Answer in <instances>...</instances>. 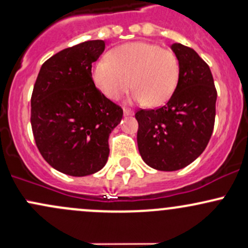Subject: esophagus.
I'll use <instances>...</instances> for the list:
<instances>
[{
    "label": "esophagus",
    "instance_id": "obj_1",
    "mask_svg": "<svg viewBox=\"0 0 248 248\" xmlns=\"http://www.w3.org/2000/svg\"><path fill=\"white\" fill-rule=\"evenodd\" d=\"M124 116H133V115H134V113H133V111L129 110V109H124Z\"/></svg>",
    "mask_w": 248,
    "mask_h": 248
}]
</instances>
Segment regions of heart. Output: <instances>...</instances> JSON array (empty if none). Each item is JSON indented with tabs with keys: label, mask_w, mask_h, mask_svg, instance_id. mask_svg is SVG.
Here are the masks:
<instances>
[{
	"label": "heart",
	"mask_w": 248,
	"mask_h": 248,
	"mask_svg": "<svg viewBox=\"0 0 248 248\" xmlns=\"http://www.w3.org/2000/svg\"><path fill=\"white\" fill-rule=\"evenodd\" d=\"M93 78L108 99L118 100L132 87L130 102L149 101L153 106L167 101L179 80V62L168 49L148 42H132L111 50L110 59L95 64Z\"/></svg>",
	"instance_id": "obj_1"
}]
</instances>
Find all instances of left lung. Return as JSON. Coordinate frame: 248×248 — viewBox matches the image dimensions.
I'll return each instance as SVG.
<instances>
[{"label":"left lung","mask_w":248,"mask_h":248,"mask_svg":"<svg viewBox=\"0 0 248 248\" xmlns=\"http://www.w3.org/2000/svg\"><path fill=\"white\" fill-rule=\"evenodd\" d=\"M179 80L159 109L139 110L138 147L149 167L173 172L192 164L205 151L214 127L217 91L208 64L194 49L173 43Z\"/></svg>","instance_id":"1"}]
</instances>
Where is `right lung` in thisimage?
I'll list each match as a JSON object with an SVG mask.
<instances>
[{"label": "right lung", "instance_id": "right-lung-1", "mask_svg": "<svg viewBox=\"0 0 248 248\" xmlns=\"http://www.w3.org/2000/svg\"><path fill=\"white\" fill-rule=\"evenodd\" d=\"M105 50L94 40L66 48L41 67L31 95V128L43 159L59 172L86 176L105 167L108 139L122 119L95 87L92 64Z\"/></svg>", "mask_w": 248, "mask_h": 248}]
</instances>
